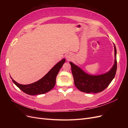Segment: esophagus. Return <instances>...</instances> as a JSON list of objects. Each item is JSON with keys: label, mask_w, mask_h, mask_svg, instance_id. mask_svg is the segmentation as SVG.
Here are the masks:
<instances>
[{"label": "esophagus", "mask_w": 128, "mask_h": 128, "mask_svg": "<svg viewBox=\"0 0 128 128\" xmlns=\"http://www.w3.org/2000/svg\"><path fill=\"white\" fill-rule=\"evenodd\" d=\"M65 56H66V59L69 60H70V59H72V54L70 53H68L66 54Z\"/></svg>", "instance_id": "34e87169"}]
</instances>
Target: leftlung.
Listing matches in <instances>:
<instances>
[{"mask_svg":"<svg viewBox=\"0 0 128 128\" xmlns=\"http://www.w3.org/2000/svg\"><path fill=\"white\" fill-rule=\"evenodd\" d=\"M115 62L110 70L99 75H91L85 72L77 66L72 62V72L76 88L80 91L87 94H94L104 90L109 86L114 78L117 69L116 49L114 45Z\"/></svg>","mask_w":128,"mask_h":128,"instance_id":"1","label":"left lung"}]
</instances>
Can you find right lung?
I'll return each mask as SVG.
<instances>
[{
	"label": "right lung",
	"mask_w": 128,
	"mask_h": 128,
	"mask_svg": "<svg viewBox=\"0 0 128 128\" xmlns=\"http://www.w3.org/2000/svg\"><path fill=\"white\" fill-rule=\"evenodd\" d=\"M65 59L58 62L51 70L41 79L37 82L28 85H22L17 83L12 78L13 82L26 94L34 96L44 94L51 90L56 83V77L60 69L65 62Z\"/></svg>",
	"instance_id": "obj_1"
}]
</instances>
